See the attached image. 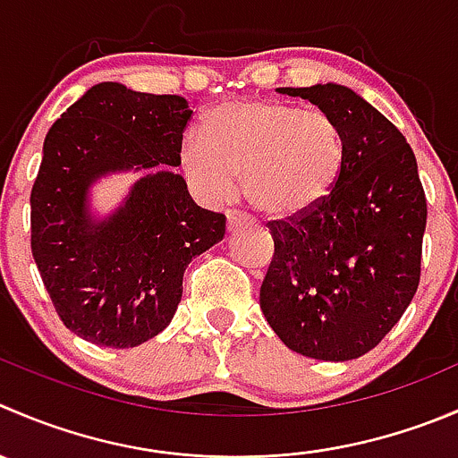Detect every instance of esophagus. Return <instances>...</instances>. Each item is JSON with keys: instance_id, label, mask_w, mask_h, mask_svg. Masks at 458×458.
I'll use <instances>...</instances> for the list:
<instances>
[{"instance_id": "obj_1", "label": "esophagus", "mask_w": 458, "mask_h": 458, "mask_svg": "<svg viewBox=\"0 0 458 458\" xmlns=\"http://www.w3.org/2000/svg\"><path fill=\"white\" fill-rule=\"evenodd\" d=\"M225 216H228V228L230 230H237V228H242V225L248 224V216L243 215V212H239V210H228V212H225Z\"/></svg>"}]
</instances>
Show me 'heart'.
I'll return each mask as SVG.
<instances>
[{"label":"heart","instance_id":"obj_1","mask_svg":"<svg viewBox=\"0 0 458 458\" xmlns=\"http://www.w3.org/2000/svg\"><path fill=\"white\" fill-rule=\"evenodd\" d=\"M344 131L322 109L242 98L212 109L183 140L181 163L199 192L224 201L237 192L275 219L309 212L328 197L344 165Z\"/></svg>","mask_w":458,"mask_h":458}]
</instances>
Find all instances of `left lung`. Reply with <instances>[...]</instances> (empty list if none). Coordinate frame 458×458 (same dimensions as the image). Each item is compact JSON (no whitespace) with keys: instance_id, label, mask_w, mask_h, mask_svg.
<instances>
[{"instance_id":"obj_1","label":"left lung","mask_w":458,"mask_h":458,"mask_svg":"<svg viewBox=\"0 0 458 458\" xmlns=\"http://www.w3.org/2000/svg\"><path fill=\"white\" fill-rule=\"evenodd\" d=\"M277 91L328 111L347 154L324 201L268 224L275 252L259 306L293 352L353 360L392 331L419 288L428 221L419 165L396 125L349 87Z\"/></svg>"}]
</instances>
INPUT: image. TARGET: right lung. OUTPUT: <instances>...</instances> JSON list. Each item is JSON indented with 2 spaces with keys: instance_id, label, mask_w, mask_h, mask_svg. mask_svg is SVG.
<instances>
[{
  "instance_id": "1",
  "label": "right lung",
  "mask_w": 458,
  "mask_h": 458,
  "mask_svg": "<svg viewBox=\"0 0 458 458\" xmlns=\"http://www.w3.org/2000/svg\"><path fill=\"white\" fill-rule=\"evenodd\" d=\"M192 109L181 96L93 84L53 123L30 190V248L57 315L82 340L139 347L172 322L190 261L219 243L225 216L192 201L181 145ZM148 174L105 220L88 190L114 171Z\"/></svg>"
}]
</instances>
